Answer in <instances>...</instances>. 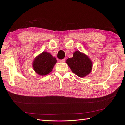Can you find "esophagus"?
Wrapping results in <instances>:
<instances>
[{"instance_id":"obj_1","label":"esophagus","mask_w":125,"mask_h":125,"mask_svg":"<svg viewBox=\"0 0 125 125\" xmlns=\"http://www.w3.org/2000/svg\"><path fill=\"white\" fill-rule=\"evenodd\" d=\"M60 62L61 63H64L65 62V60L64 59H62V60H60Z\"/></svg>"}]
</instances>
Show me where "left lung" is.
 I'll list each match as a JSON object with an SVG mask.
<instances>
[{
	"label": "left lung",
	"instance_id": "1",
	"mask_svg": "<svg viewBox=\"0 0 125 125\" xmlns=\"http://www.w3.org/2000/svg\"><path fill=\"white\" fill-rule=\"evenodd\" d=\"M66 63L71 71L79 77H85L92 70V61L87 55L79 51L74 52L73 57L68 58Z\"/></svg>",
	"mask_w": 125,
	"mask_h": 125
}]
</instances>
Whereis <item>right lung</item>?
<instances>
[{
	"instance_id": "add662e5",
	"label": "right lung",
	"mask_w": 125,
	"mask_h": 125,
	"mask_svg": "<svg viewBox=\"0 0 125 125\" xmlns=\"http://www.w3.org/2000/svg\"><path fill=\"white\" fill-rule=\"evenodd\" d=\"M57 60L49 52H43L35 57L33 63L34 71L40 76H45L52 70Z\"/></svg>"
}]
</instances>
